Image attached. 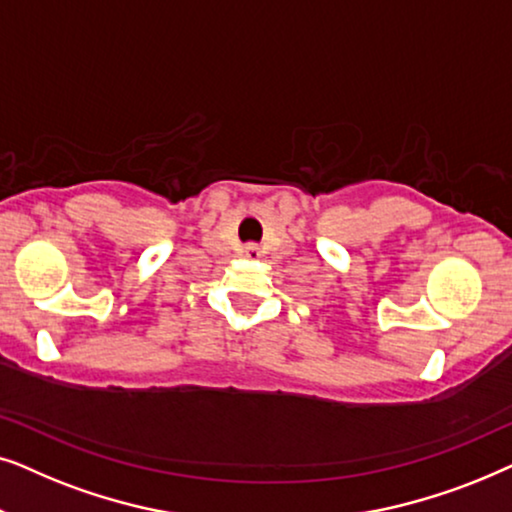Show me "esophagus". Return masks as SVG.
<instances>
[{
  "mask_svg": "<svg viewBox=\"0 0 512 512\" xmlns=\"http://www.w3.org/2000/svg\"><path fill=\"white\" fill-rule=\"evenodd\" d=\"M243 257H248V260H260L262 250L257 248V245H245V248H243Z\"/></svg>",
  "mask_w": 512,
  "mask_h": 512,
  "instance_id": "obj_1",
  "label": "esophagus"
}]
</instances>
